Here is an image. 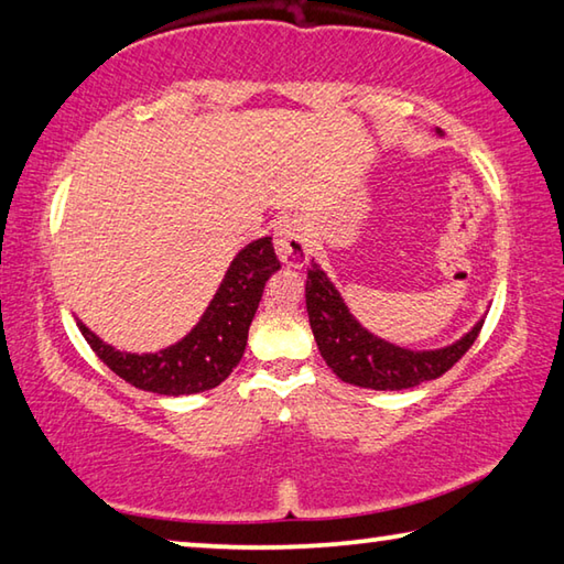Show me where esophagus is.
Masks as SVG:
<instances>
[{
  "label": "esophagus",
  "mask_w": 564,
  "mask_h": 564,
  "mask_svg": "<svg viewBox=\"0 0 564 564\" xmlns=\"http://www.w3.org/2000/svg\"><path fill=\"white\" fill-rule=\"evenodd\" d=\"M275 253H279L281 263L285 265H299L305 263L311 253V243H308V234H305V226L301 218H283L275 228Z\"/></svg>",
  "instance_id": "34e87169"
}]
</instances>
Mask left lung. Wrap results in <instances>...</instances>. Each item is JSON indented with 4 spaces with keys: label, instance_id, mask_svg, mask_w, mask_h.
Returning a JSON list of instances; mask_svg holds the SVG:
<instances>
[{
    "label": "left lung",
    "instance_id": "left-lung-1",
    "mask_svg": "<svg viewBox=\"0 0 564 564\" xmlns=\"http://www.w3.org/2000/svg\"><path fill=\"white\" fill-rule=\"evenodd\" d=\"M305 308L313 338L328 368L343 383L370 390H405L441 378L465 356L482 328V321L475 323V328L460 340L437 350L393 346L352 318L343 295L316 261H311L305 281Z\"/></svg>",
    "mask_w": 564,
    "mask_h": 564
}]
</instances>
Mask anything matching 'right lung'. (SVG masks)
<instances>
[{
	"mask_svg": "<svg viewBox=\"0 0 564 564\" xmlns=\"http://www.w3.org/2000/svg\"><path fill=\"white\" fill-rule=\"evenodd\" d=\"M281 269L271 238H259L236 253L221 285L188 336L159 352H127L104 343L76 321L91 350L133 388L159 395H191L221 386L243 358L248 328L263 285Z\"/></svg>",
	"mask_w": 564,
	"mask_h": 564,
	"instance_id": "add662e5",
	"label": "right lung"
}]
</instances>
